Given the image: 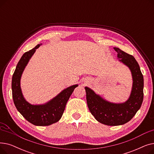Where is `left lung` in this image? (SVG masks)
Wrapping results in <instances>:
<instances>
[{"instance_id":"obj_1","label":"left lung","mask_w":154,"mask_h":154,"mask_svg":"<svg viewBox=\"0 0 154 154\" xmlns=\"http://www.w3.org/2000/svg\"><path fill=\"white\" fill-rule=\"evenodd\" d=\"M118 60L130 70L132 87L128 99L121 103L108 101L92 89L85 87L87 106L92 116L101 124L110 126L121 125L129 122L138 111L143 99V77L139 63L131 55L117 47Z\"/></svg>"}]
</instances>
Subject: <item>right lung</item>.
Masks as SVG:
<instances>
[{
  "mask_svg": "<svg viewBox=\"0 0 154 154\" xmlns=\"http://www.w3.org/2000/svg\"><path fill=\"white\" fill-rule=\"evenodd\" d=\"M42 44L24 53L16 66L12 79V97L15 107L28 122L37 126H47L61 119L66 103L75 88V84L64 88L59 94L48 102L42 104H32L27 102L22 92L20 80L22 75L36 49Z\"/></svg>",
  "mask_w": 154,
  "mask_h": 154,
  "instance_id": "obj_1",
  "label": "right lung"
}]
</instances>
